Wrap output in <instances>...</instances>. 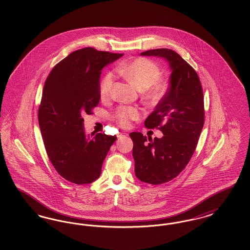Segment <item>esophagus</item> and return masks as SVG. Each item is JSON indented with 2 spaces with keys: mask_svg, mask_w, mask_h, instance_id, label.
<instances>
[{
  "mask_svg": "<svg viewBox=\"0 0 250 250\" xmlns=\"http://www.w3.org/2000/svg\"><path fill=\"white\" fill-rule=\"evenodd\" d=\"M126 136H127L126 133H120L119 135H118V138L122 139V138H125V137H126Z\"/></svg>",
  "mask_w": 250,
  "mask_h": 250,
  "instance_id": "esophagus-1",
  "label": "esophagus"
}]
</instances>
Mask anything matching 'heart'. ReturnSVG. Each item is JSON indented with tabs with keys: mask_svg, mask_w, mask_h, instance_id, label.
Listing matches in <instances>:
<instances>
[{
	"mask_svg": "<svg viewBox=\"0 0 250 250\" xmlns=\"http://www.w3.org/2000/svg\"><path fill=\"white\" fill-rule=\"evenodd\" d=\"M118 72L139 89H147L150 86L147 96L153 100L159 99L165 93V86L158 82L161 77L160 67L151 60L147 58L134 60L129 63L120 65ZM113 83L114 74L107 72L99 86L102 98H107L110 95ZM141 115L140 108L125 106L118 107L114 113L116 121L125 127L130 125L131 121L139 119Z\"/></svg>",
	"mask_w": 250,
	"mask_h": 250,
	"instance_id": "b5f03b06",
	"label": "heart"
}]
</instances>
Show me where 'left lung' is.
Listing matches in <instances>:
<instances>
[{"instance_id": "1", "label": "left lung", "mask_w": 250, "mask_h": 250, "mask_svg": "<svg viewBox=\"0 0 250 250\" xmlns=\"http://www.w3.org/2000/svg\"><path fill=\"white\" fill-rule=\"evenodd\" d=\"M141 55L166 60L171 71L167 92L144 123L163 137L152 140L140 132L129 134L137 178L160 185L177 177L195 152L204 124L203 93L198 74L174 50L150 49Z\"/></svg>"}]
</instances>
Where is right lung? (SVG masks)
Returning <instances> with one entry per match:
<instances>
[{
    "instance_id": "1",
    "label": "right lung",
    "mask_w": 250,
    "mask_h": 250,
    "mask_svg": "<svg viewBox=\"0 0 250 250\" xmlns=\"http://www.w3.org/2000/svg\"><path fill=\"white\" fill-rule=\"evenodd\" d=\"M124 54L84 48L70 53L49 73L44 85L38 123L48 158L62 178L91 184L101 174L115 136L86 135L83 115L100 99V75Z\"/></svg>"
}]
</instances>
